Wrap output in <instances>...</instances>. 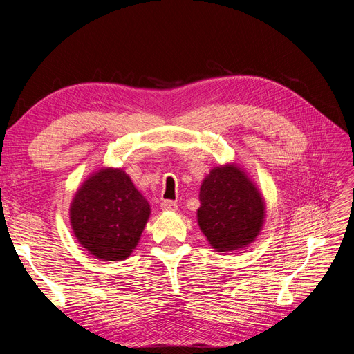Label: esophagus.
Segmentation results:
<instances>
[{
    "label": "esophagus",
    "mask_w": 354,
    "mask_h": 354,
    "mask_svg": "<svg viewBox=\"0 0 354 354\" xmlns=\"http://www.w3.org/2000/svg\"><path fill=\"white\" fill-rule=\"evenodd\" d=\"M160 208L162 211H176L178 209V205L175 201H171V199H166L160 203Z\"/></svg>",
    "instance_id": "obj_1"
}]
</instances>
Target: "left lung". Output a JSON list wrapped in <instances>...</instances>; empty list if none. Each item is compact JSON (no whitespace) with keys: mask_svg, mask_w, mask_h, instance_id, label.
I'll use <instances>...</instances> for the list:
<instances>
[{"mask_svg":"<svg viewBox=\"0 0 354 354\" xmlns=\"http://www.w3.org/2000/svg\"><path fill=\"white\" fill-rule=\"evenodd\" d=\"M199 227L216 251H232L255 239L264 221V202L238 167H215L199 192Z\"/></svg>","mask_w":354,"mask_h":354,"instance_id":"1","label":"left lung"}]
</instances>
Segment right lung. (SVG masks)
<instances>
[{
  "label": "right lung",
  "mask_w": 354,
  "mask_h": 354,
  "mask_svg": "<svg viewBox=\"0 0 354 354\" xmlns=\"http://www.w3.org/2000/svg\"><path fill=\"white\" fill-rule=\"evenodd\" d=\"M151 208L120 169H103L88 178L71 203L74 235L91 254L119 261L136 247Z\"/></svg>",
  "instance_id": "right-lung-1"
}]
</instances>
